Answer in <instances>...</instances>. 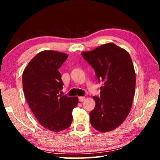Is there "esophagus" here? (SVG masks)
<instances>
[{
  "mask_svg": "<svg viewBox=\"0 0 160 160\" xmlns=\"http://www.w3.org/2000/svg\"><path fill=\"white\" fill-rule=\"evenodd\" d=\"M84 100H85V98H84V97H82V96L79 97V101L80 102H84Z\"/></svg>",
  "mask_w": 160,
  "mask_h": 160,
  "instance_id": "34e87169",
  "label": "esophagus"
}]
</instances>
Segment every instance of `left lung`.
I'll list each match as a JSON object with an SVG mask.
<instances>
[{"label":"left lung","instance_id":"1","mask_svg":"<svg viewBox=\"0 0 160 160\" xmlns=\"http://www.w3.org/2000/svg\"><path fill=\"white\" fill-rule=\"evenodd\" d=\"M95 69L100 87V98L93 96L96 107L91 111L90 122L100 132L113 131L130 113L135 89V73L127 51L113 42L81 53Z\"/></svg>","mask_w":160,"mask_h":160}]
</instances>
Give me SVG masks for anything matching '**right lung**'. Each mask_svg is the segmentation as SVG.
I'll return each instance as SVG.
<instances>
[{
    "label": "right lung",
    "instance_id": "add662e5",
    "mask_svg": "<svg viewBox=\"0 0 160 160\" xmlns=\"http://www.w3.org/2000/svg\"><path fill=\"white\" fill-rule=\"evenodd\" d=\"M67 53L42 51L33 58L22 73L24 93L30 109L43 127L60 132L70 127L78 97L59 94L63 82L58 69Z\"/></svg>",
    "mask_w": 160,
    "mask_h": 160
}]
</instances>
